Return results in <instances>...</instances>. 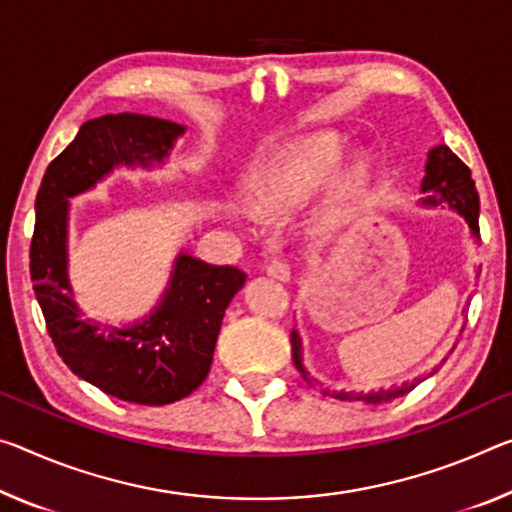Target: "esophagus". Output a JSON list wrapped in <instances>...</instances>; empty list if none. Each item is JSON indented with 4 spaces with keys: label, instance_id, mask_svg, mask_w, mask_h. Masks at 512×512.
<instances>
[{
    "label": "esophagus",
    "instance_id": "esophagus-1",
    "mask_svg": "<svg viewBox=\"0 0 512 512\" xmlns=\"http://www.w3.org/2000/svg\"><path fill=\"white\" fill-rule=\"evenodd\" d=\"M266 273L271 275V278H275V280H282V282H289V278H291V271H289V266H287V262L282 257H273L269 264H266Z\"/></svg>",
    "mask_w": 512,
    "mask_h": 512
}]
</instances>
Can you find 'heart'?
Wrapping results in <instances>:
<instances>
[{
  "instance_id": "obj_1",
  "label": "heart",
  "mask_w": 512,
  "mask_h": 512,
  "mask_svg": "<svg viewBox=\"0 0 512 512\" xmlns=\"http://www.w3.org/2000/svg\"><path fill=\"white\" fill-rule=\"evenodd\" d=\"M339 150L328 141H307L282 154L253 180L255 207L264 214L287 212L310 200L337 170ZM232 214H243L232 207Z\"/></svg>"
}]
</instances>
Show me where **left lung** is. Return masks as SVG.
<instances>
[{"label": "left lung", "instance_id": "8db88e82", "mask_svg": "<svg viewBox=\"0 0 512 512\" xmlns=\"http://www.w3.org/2000/svg\"><path fill=\"white\" fill-rule=\"evenodd\" d=\"M421 193H428V196L421 200L428 207L442 205L446 202L451 209H456L460 216H465L467 225L472 227V234L478 237V191L472 180V170H469L462 161L449 150V145H437L431 152H428L426 161V175L424 182H421ZM291 353H294V364L300 376L310 387L319 389L321 394H330L339 401H362V403H383L392 401L396 396L408 394L410 389H415L421 380H412V383H405L401 387L387 389V392H369V394H355V392H328L323 385L316 383V380L307 373L303 367V358H300V337L296 330H291Z\"/></svg>", "mask_w": 512, "mask_h": 512}]
</instances>
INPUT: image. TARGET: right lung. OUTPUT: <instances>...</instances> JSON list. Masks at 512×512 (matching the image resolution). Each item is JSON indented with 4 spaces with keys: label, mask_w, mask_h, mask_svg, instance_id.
Segmentation results:
<instances>
[{
    "label": "right lung",
    "mask_w": 512,
    "mask_h": 512,
    "mask_svg": "<svg viewBox=\"0 0 512 512\" xmlns=\"http://www.w3.org/2000/svg\"><path fill=\"white\" fill-rule=\"evenodd\" d=\"M184 127L141 113H109L79 127L47 166L36 196L29 271L47 332L68 369L120 401L166 405L207 378L225 307L243 287L237 266H214L180 253L161 303L127 328L84 319L68 280V198L116 166L161 164Z\"/></svg>",
    "instance_id": "1"
}]
</instances>
